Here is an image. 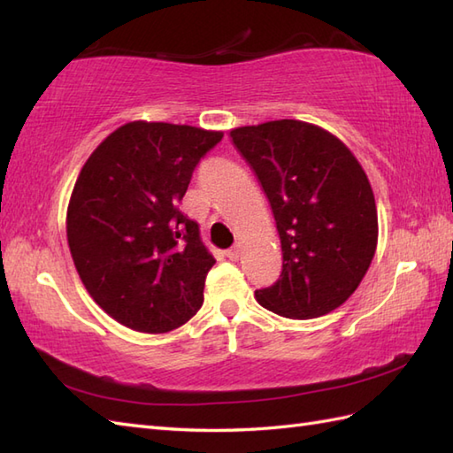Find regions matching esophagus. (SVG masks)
Instances as JSON below:
<instances>
[{
  "label": "esophagus",
  "mask_w": 453,
  "mask_h": 453,
  "mask_svg": "<svg viewBox=\"0 0 453 453\" xmlns=\"http://www.w3.org/2000/svg\"><path fill=\"white\" fill-rule=\"evenodd\" d=\"M226 257L229 261H239V257H242V245H234L232 249H227Z\"/></svg>",
  "instance_id": "34e87169"
}]
</instances>
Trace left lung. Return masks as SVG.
Returning <instances> with one entry per match:
<instances>
[{
    "label": "left lung",
    "mask_w": 453,
    "mask_h": 453,
    "mask_svg": "<svg viewBox=\"0 0 453 453\" xmlns=\"http://www.w3.org/2000/svg\"><path fill=\"white\" fill-rule=\"evenodd\" d=\"M271 202L282 245L280 278L257 302L290 319L342 305L368 273L378 245V211L362 165L326 130L273 120L232 130Z\"/></svg>",
    "instance_id": "obj_1"
}]
</instances>
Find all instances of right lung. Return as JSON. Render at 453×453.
<instances>
[{
  "mask_svg": "<svg viewBox=\"0 0 453 453\" xmlns=\"http://www.w3.org/2000/svg\"><path fill=\"white\" fill-rule=\"evenodd\" d=\"M224 138L187 124L128 122L85 161L67 206V243L91 297L140 333L185 325L216 258L179 204Z\"/></svg>",
  "mask_w": 453,
  "mask_h": 453,
  "instance_id": "1",
  "label": "right lung"
}]
</instances>
